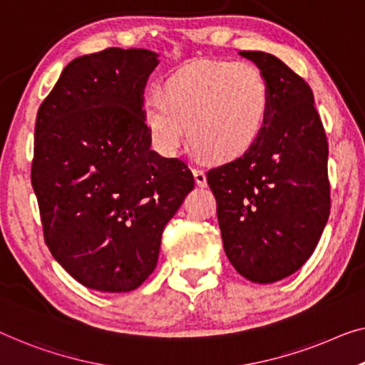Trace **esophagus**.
Instances as JSON below:
<instances>
[{"mask_svg":"<svg viewBox=\"0 0 365 365\" xmlns=\"http://www.w3.org/2000/svg\"><path fill=\"white\" fill-rule=\"evenodd\" d=\"M193 177H195V182H197L198 187H206V173H205L203 168L195 167L193 168Z\"/></svg>","mask_w":365,"mask_h":365,"instance_id":"1","label":"esophagus"}]
</instances>
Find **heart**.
I'll return each mask as SVG.
<instances>
[{
    "mask_svg": "<svg viewBox=\"0 0 365 365\" xmlns=\"http://www.w3.org/2000/svg\"><path fill=\"white\" fill-rule=\"evenodd\" d=\"M270 86L262 70L247 62L208 61L178 70L160 95L143 101V118L157 149L173 154L185 139L215 160L246 154L264 134Z\"/></svg>",
    "mask_w": 365,
    "mask_h": 365,
    "instance_id": "heart-1",
    "label": "heart"
}]
</instances>
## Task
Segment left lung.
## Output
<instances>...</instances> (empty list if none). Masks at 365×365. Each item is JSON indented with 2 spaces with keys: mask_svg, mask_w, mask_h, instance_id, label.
<instances>
[{
  "mask_svg": "<svg viewBox=\"0 0 365 365\" xmlns=\"http://www.w3.org/2000/svg\"><path fill=\"white\" fill-rule=\"evenodd\" d=\"M270 86L264 134L237 159L210 168L225 252L257 284L292 275L317 249L331 210L328 139L313 91L265 52L241 51Z\"/></svg>",
  "mask_w": 365,
  "mask_h": 365,
  "instance_id": "left-lung-1",
  "label": "left lung"
}]
</instances>
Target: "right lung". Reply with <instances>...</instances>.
Wrapping results in <instances>:
<instances>
[{
    "mask_svg": "<svg viewBox=\"0 0 365 365\" xmlns=\"http://www.w3.org/2000/svg\"><path fill=\"white\" fill-rule=\"evenodd\" d=\"M157 53L111 47L73 58L37 111L31 182L53 259L100 292L154 272L164 227L195 187L150 149L143 91Z\"/></svg>",
    "mask_w": 365,
    "mask_h": 365,
    "instance_id": "1",
    "label": "right lung"
}]
</instances>
